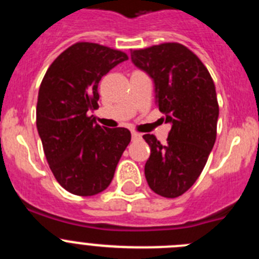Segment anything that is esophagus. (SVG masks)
<instances>
[{
    "mask_svg": "<svg viewBox=\"0 0 259 259\" xmlns=\"http://www.w3.org/2000/svg\"><path fill=\"white\" fill-rule=\"evenodd\" d=\"M139 139H141V135L137 132H132V140H139Z\"/></svg>",
    "mask_w": 259,
    "mask_h": 259,
    "instance_id": "34e87169",
    "label": "esophagus"
}]
</instances>
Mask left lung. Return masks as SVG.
Listing matches in <instances>:
<instances>
[{
	"instance_id": "8db88e82",
	"label": "left lung",
	"mask_w": 259,
	"mask_h": 259,
	"mask_svg": "<svg viewBox=\"0 0 259 259\" xmlns=\"http://www.w3.org/2000/svg\"><path fill=\"white\" fill-rule=\"evenodd\" d=\"M131 59L154 81L155 104L171 124L166 145L143 136L150 146L146 182L159 196L179 197L198 179L217 139L214 81L200 58L176 42L134 50Z\"/></svg>"
}]
</instances>
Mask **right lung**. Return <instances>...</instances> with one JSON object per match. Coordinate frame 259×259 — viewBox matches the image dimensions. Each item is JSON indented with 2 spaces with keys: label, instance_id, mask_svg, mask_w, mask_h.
Listing matches in <instances>:
<instances>
[{
  "label": "right lung",
  "instance_id": "right-lung-1",
  "mask_svg": "<svg viewBox=\"0 0 259 259\" xmlns=\"http://www.w3.org/2000/svg\"><path fill=\"white\" fill-rule=\"evenodd\" d=\"M120 50L76 42L48 68L38 89L36 125L57 182L76 196L105 191L131 141L127 128L97 124L88 113L98 107V83L127 61Z\"/></svg>",
  "mask_w": 259,
  "mask_h": 259
}]
</instances>
